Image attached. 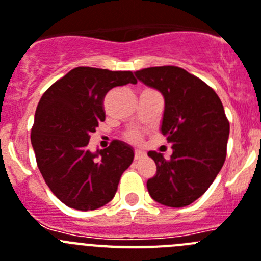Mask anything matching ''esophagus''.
Segmentation results:
<instances>
[{
    "label": "esophagus",
    "mask_w": 261,
    "mask_h": 261,
    "mask_svg": "<svg viewBox=\"0 0 261 261\" xmlns=\"http://www.w3.org/2000/svg\"><path fill=\"white\" fill-rule=\"evenodd\" d=\"M146 158V153L140 149H135V160H140V159Z\"/></svg>",
    "instance_id": "obj_1"
}]
</instances>
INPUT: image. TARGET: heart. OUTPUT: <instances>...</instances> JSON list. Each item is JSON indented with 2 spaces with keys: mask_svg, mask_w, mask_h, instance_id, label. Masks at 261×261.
<instances>
[{
  "mask_svg": "<svg viewBox=\"0 0 261 261\" xmlns=\"http://www.w3.org/2000/svg\"><path fill=\"white\" fill-rule=\"evenodd\" d=\"M127 139L130 140V142H133V143H139L140 142V135L137 133V131H130V133H127Z\"/></svg>",
  "mask_w": 261,
  "mask_h": 261,
  "instance_id": "1",
  "label": "heart"
}]
</instances>
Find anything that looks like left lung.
I'll list each match as a JSON object with an SVG mask.
<instances>
[{
  "label": "left lung",
  "mask_w": 261,
  "mask_h": 261,
  "mask_svg": "<svg viewBox=\"0 0 261 261\" xmlns=\"http://www.w3.org/2000/svg\"><path fill=\"white\" fill-rule=\"evenodd\" d=\"M138 80L164 97L162 134L171 158L149 151L156 174L147 181L149 196L169 207H184L209 189L223 167L230 123L217 93L201 79L174 65L144 68Z\"/></svg>",
  "instance_id": "left-lung-1"
}]
</instances>
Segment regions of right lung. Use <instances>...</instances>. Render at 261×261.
<instances>
[{
	"instance_id": "add662e5",
	"label": "right lung",
	"mask_w": 261,
	"mask_h": 261,
	"mask_svg": "<svg viewBox=\"0 0 261 261\" xmlns=\"http://www.w3.org/2000/svg\"><path fill=\"white\" fill-rule=\"evenodd\" d=\"M137 84L130 71L77 67L40 98L31 128L36 164L51 192L76 210H96L113 199L134 149L113 140L96 153L90 134L105 121L103 98L113 88Z\"/></svg>"
}]
</instances>
